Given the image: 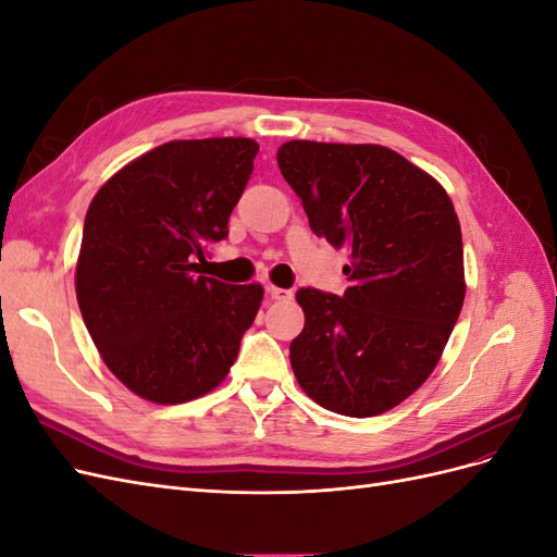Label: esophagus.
Segmentation results:
<instances>
[{
    "mask_svg": "<svg viewBox=\"0 0 557 557\" xmlns=\"http://www.w3.org/2000/svg\"><path fill=\"white\" fill-rule=\"evenodd\" d=\"M267 293H269V297L276 299V301H288V299H293V293H290V290L276 288V285H267Z\"/></svg>",
    "mask_w": 557,
    "mask_h": 557,
    "instance_id": "34e87169",
    "label": "esophagus"
}]
</instances>
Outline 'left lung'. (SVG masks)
Wrapping results in <instances>:
<instances>
[{
    "label": "left lung",
    "instance_id": "obj_1",
    "mask_svg": "<svg viewBox=\"0 0 557 557\" xmlns=\"http://www.w3.org/2000/svg\"><path fill=\"white\" fill-rule=\"evenodd\" d=\"M311 230L348 250L346 293L299 288L290 364L313 401L367 418L418 391L465 301L462 232L430 174L374 144L288 141L276 153Z\"/></svg>",
    "mask_w": 557,
    "mask_h": 557
}]
</instances>
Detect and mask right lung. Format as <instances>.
I'll return each instance as SVG.
<instances>
[{
    "label": "right lung",
    "instance_id": "1",
    "mask_svg": "<svg viewBox=\"0 0 557 557\" xmlns=\"http://www.w3.org/2000/svg\"><path fill=\"white\" fill-rule=\"evenodd\" d=\"M258 144H162L111 176L86 213L76 297L97 350L132 393L183 404L223 383L262 285L199 276L227 237Z\"/></svg>",
    "mask_w": 557,
    "mask_h": 557
}]
</instances>
